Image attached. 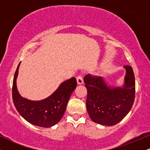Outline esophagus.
<instances>
[{
	"instance_id": "esophagus-1",
	"label": "esophagus",
	"mask_w": 150,
	"mask_h": 150,
	"mask_svg": "<svg viewBox=\"0 0 150 150\" xmlns=\"http://www.w3.org/2000/svg\"><path fill=\"white\" fill-rule=\"evenodd\" d=\"M77 84H78V85H82V84H83V78H82V77L81 76V75H79V76H77Z\"/></svg>"
}]
</instances>
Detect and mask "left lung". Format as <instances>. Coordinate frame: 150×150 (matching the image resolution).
<instances>
[{
	"instance_id": "obj_1",
	"label": "left lung",
	"mask_w": 150,
	"mask_h": 150,
	"mask_svg": "<svg viewBox=\"0 0 150 150\" xmlns=\"http://www.w3.org/2000/svg\"><path fill=\"white\" fill-rule=\"evenodd\" d=\"M125 70L123 84L120 86L108 85L102 77L86 75L84 77L87 89L86 107L94 123L112 126L119 123L131 109L135 99V82L132 68Z\"/></svg>"
}]
</instances>
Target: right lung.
Returning a JSON list of instances; mask_svg holds the SVG:
<instances>
[{"mask_svg": "<svg viewBox=\"0 0 150 150\" xmlns=\"http://www.w3.org/2000/svg\"><path fill=\"white\" fill-rule=\"evenodd\" d=\"M19 63L13 84V99L15 106L22 118L31 124L49 128L57 124L64 114L72 93L76 88L75 77L62 82L54 92L45 99L32 101L22 97L17 87Z\"/></svg>", "mask_w": 150, "mask_h": 150, "instance_id": "right-lung-1", "label": "right lung"}]
</instances>
